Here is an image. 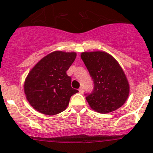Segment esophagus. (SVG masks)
Instances as JSON below:
<instances>
[{
  "mask_svg": "<svg viewBox=\"0 0 153 153\" xmlns=\"http://www.w3.org/2000/svg\"><path fill=\"white\" fill-rule=\"evenodd\" d=\"M78 91H79V92L81 93V94H83V91H84V90H83V87H81L79 89V90H78Z\"/></svg>",
  "mask_w": 153,
  "mask_h": 153,
  "instance_id": "34e87169",
  "label": "esophagus"
}]
</instances>
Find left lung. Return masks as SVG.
I'll return each instance as SVG.
<instances>
[{"instance_id": "obj_1", "label": "left lung", "mask_w": 153, "mask_h": 153, "mask_svg": "<svg viewBox=\"0 0 153 153\" xmlns=\"http://www.w3.org/2000/svg\"><path fill=\"white\" fill-rule=\"evenodd\" d=\"M81 57L94 81V90L86 97L91 108L100 114L120 108L129 96L130 85L118 62L104 51L83 52Z\"/></svg>"}]
</instances>
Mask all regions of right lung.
Instances as JSON below:
<instances>
[{"mask_svg":"<svg viewBox=\"0 0 153 153\" xmlns=\"http://www.w3.org/2000/svg\"><path fill=\"white\" fill-rule=\"evenodd\" d=\"M76 56L75 52L54 51L30 70L24 83V92L35 110L55 115L67 108L71 96L78 92L71 87V78L67 75Z\"/></svg>","mask_w":153,"mask_h":153,"instance_id":"obj_1","label":"right lung"}]
</instances>
